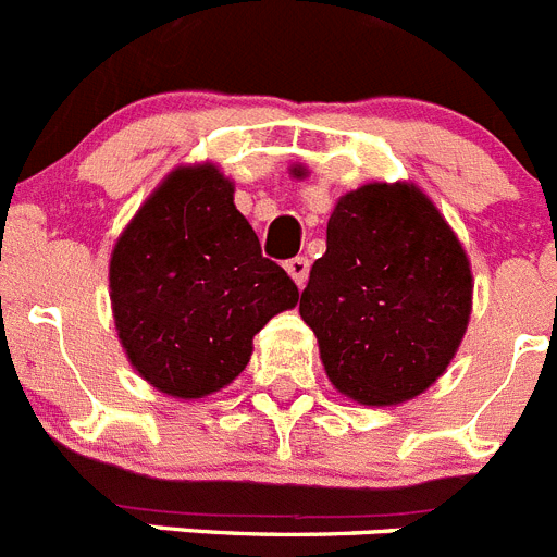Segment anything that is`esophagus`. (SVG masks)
Instances as JSON below:
<instances>
[{
    "label": "esophagus",
    "instance_id": "1",
    "mask_svg": "<svg viewBox=\"0 0 557 557\" xmlns=\"http://www.w3.org/2000/svg\"><path fill=\"white\" fill-rule=\"evenodd\" d=\"M284 268H287V273L293 275V282L298 284V287H304V284H307V278H309V259H307V256H295V259H289Z\"/></svg>",
    "mask_w": 557,
    "mask_h": 557
}]
</instances>
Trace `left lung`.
<instances>
[{"label": "left lung", "instance_id": "obj_1", "mask_svg": "<svg viewBox=\"0 0 557 557\" xmlns=\"http://www.w3.org/2000/svg\"><path fill=\"white\" fill-rule=\"evenodd\" d=\"M469 312V259L416 186L368 184L339 198L301 293L339 393L362 405L424 393L455 357Z\"/></svg>", "mask_w": 557, "mask_h": 557}]
</instances>
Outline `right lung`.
<instances>
[{
    "label": "right lung",
    "mask_w": 557,
    "mask_h": 557,
    "mask_svg": "<svg viewBox=\"0 0 557 557\" xmlns=\"http://www.w3.org/2000/svg\"><path fill=\"white\" fill-rule=\"evenodd\" d=\"M111 301L136 371L166 396L200 398L245 371L253 334L298 304L264 259L214 166L175 170L111 256Z\"/></svg>",
    "instance_id": "obj_1"
}]
</instances>
